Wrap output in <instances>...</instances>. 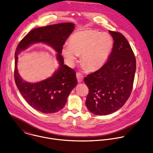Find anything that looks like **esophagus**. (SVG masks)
Returning <instances> with one entry per match:
<instances>
[{"label":"esophagus","mask_w":153,"mask_h":153,"mask_svg":"<svg viewBox=\"0 0 153 153\" xmlns=\"http://www.w3.org/2000/svg\"><path fill=\"white\" fill-rule=\"evenodd\" d=\"M76 77H77V81L79 83H80L83 81V76L79 73H77L76 74Z\"/></svg>","instance_id":"esophagus-1"}]
</instances>
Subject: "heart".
Here are the masks:
<instances>
[{"label":"heart","mask_w":153,"mask_h":153,"mask_svg":"<svg viewBox=\"0 0 153 153\" xmlns=\"http://www.w3.org/2000/svg\"><path fill=\"white\" fill-rule=\"evenodd\" d=\"M113 41L106 33L88 30L73 33L69 38V44L61 50L66 62L73 66L79 55L81 64L89 71L101 68L106 62L112 49Z\"/></svg>","instance_id":"1"}]
</instances>
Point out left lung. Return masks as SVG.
<instances>
[{"label": "left lung", "instance_id": "1", "mask_svg": "<svg viewBox=\"0 0 153 153\" xmlns=\"http://www.w3.org/2000/svg\"><path fill=\"white\" fill-rule=\"evenodd\" d=\"M108 31L114 43L107 62L84 79L89 89L86 106L99 116L111 114L124 105L132 92L136 71V58L125 37Z\"/></svg>", "mask_w": 153, "mask_h": 153}]
</instances>
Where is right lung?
Segmentation results:
<instances>
[{"label":"right lung","mask_w":153,"mask_h":153,"mask_svg":"<svg viewBox=\"0 0 153 153\" xmlns=\"http://www.w3.org/2000/svg\"><path fill=\"white\" fill-rule=\"evenodd\" d=\"M71 22L60 23L38 27L30 31L18 43L15 53L14 78L16 85L27 102L34 109L43 113H53L61 110L71 91L77 85L76 72L64 64L62 48L74 29ZM43 42L57 52L59 68L50 78L36 83L24 81L17 72V55L30 45Z\"/></svg>","instance_id":"1"}]
</instances>
